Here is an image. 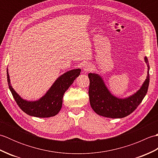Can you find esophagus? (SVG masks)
<instances>
[{
	"label": "esophagus",
	"instance_id": "34e87169",
	"mask_svg": "<svg viewBox=\"0 0 158 158\" xmlns=\"http://www.w3.org/2000/svg\"><path fill=\"white\" fill-rule=\"evenodd\" d=\"M92 69V64L89 63H85L84 65L83 66V70L84 72H89Z\"/></svg>",
	"mask_w": 158,
	"mask_h": 158
}]
</instances>
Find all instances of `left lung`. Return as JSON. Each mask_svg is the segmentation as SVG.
I'll list each match as a JSON object with an SVG mask.
<instances>
[{"instance_id":"8db88e82","label":"left lung","mask_w":158,"mask_h":158,"mask_svg":"<svg viewBox=\"0 0 158 158\" xmlns=\"http://www.w3.org/2000/svg\"><path fill=\"white\" fill-rule=\"evenodd\" d=\"M147 66V76L140 89L126 98L114 96L107 88L102 77L97 73H89V97L90 105L98 115L109 118H123L132 113L147 92L149 84L148 59L144 58Z\"/></svg>"}]
</instances>
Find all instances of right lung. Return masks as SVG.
<instances>
[{
	"mask_svg": "<svg viewBox=\"0 0 158 158\" xmlns=\"http://www.w3.org/2000/svg\"><path fill=\"white\" fill-rule=\"evenodd\" d=\"M81 69L69 70L60 75L41 98L36 100H27L22 98L13 88L10 81L8 69L6 70L9 88L15 102L23 112L36 117H49L59 113L62 106V98L65 92L80 75Z\"/></svg>",
	"mask_w": 158,
	"mask_h": 158,
	"instance_id": "right-lung-1",
	"label": "right lung"
}]
</instances>
